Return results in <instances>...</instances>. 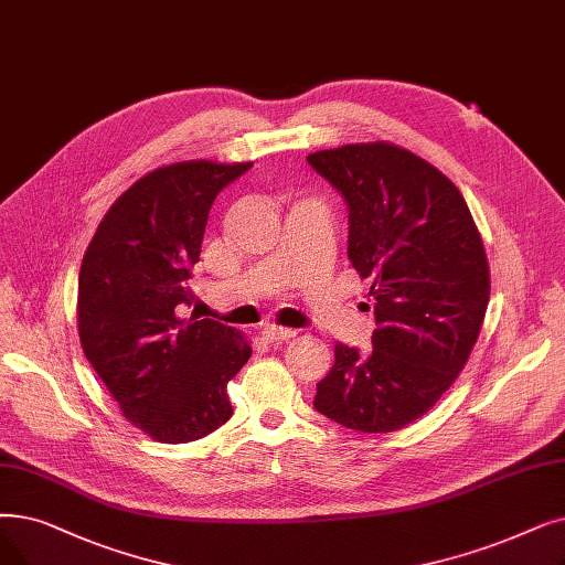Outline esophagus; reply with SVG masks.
I'll list each match as a JSON object with an SVG mask.
<instances>
[{"label":"esophagus","mask_w":565,"mask_h":565,"mask_svg":"<svg viewBox=\"0 0 565 565\" xmlns=\"http://www.w3.org/2000/svg\"><path fill=\"white\" fill-rule=\"evenodd\" d=\"M296 337V330H288V328H279V326H265L263 328V339H267L269 343H277L284 339Z\"/></svg>","instance_id":"esophagus-1"}]
</instances>
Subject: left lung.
<instances>
[{
    "label": "left lung",
    "mask_w": 565,
    "mask_h": 565,
    "mask_svg": "<svg viewBox=\"0 0 565 565\" xmlns=\"http://www.w3.org/2000/svg\"><path fill=\"white\" fill-rule=\"evenodd\" d=\"M349 205V258L376 300L374 349L334 343L313 406L364 434L415 423L469 360L489 302L482 237L459 189L395 142H355L307 157Z\"/></svg>",
    "instance_id": "left-lung-1"
}]
</instances>
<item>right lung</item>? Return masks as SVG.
Masks as SVG:
<instances>
[{
    "label": "right lung",
    "mask_w": 565,
    "mask_h": 565,
    "mask_svg": "<svg viewBox=\"0 0 565 565\" xmlns=\"http://www.w3.org/2000/svg\"><path fill=\"white\" fill-rule=\"evenodd\" d=\"M252 161L154 168L104 214L83 256L78 334L121 415L159 444H186L231 415L228 381L252 358L239 330L182 318L216 193Z\"/></svg>",
    "instance_id": "right-lung-1"
}]
</instances>
